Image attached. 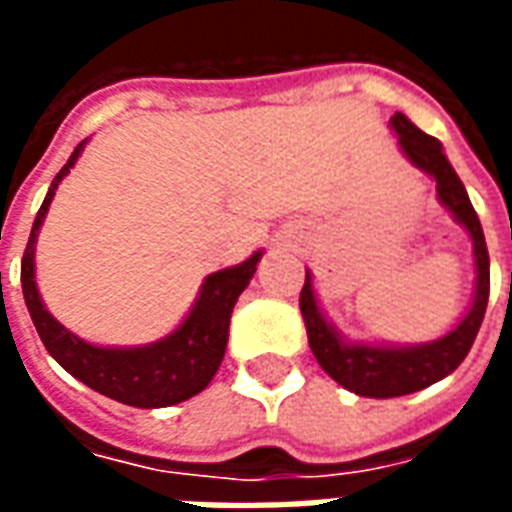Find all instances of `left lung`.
Masks as SVG:
<instances>
[{"label":"left lung","mask_w":512,"mask_h":512,"mask_svg":"<svg viewBox=\"0 0 512 512\" xmlns=\"http://www.w3.org/2000/svg\"><path fill=\"white\" fill-rule=\"evenodd\" d=\"M389 128L395 131L400 153L436 183V200L441 202V208H447L452 219L472 238L474 296L458 323H452L450 332H444L430 343H367V340L345 337L329 321L315 293L312 271L307 268L299 304L307 323L312 354L337 384L362 397L411 395L450 376L466 359L474 337L480 332L488 307V290H491V263H488L483 227L441 142L436 136L419 131L403 112L392 115Z\"/></svg>","instance_id":"obj_1"}]
</instances>
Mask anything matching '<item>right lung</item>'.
Here are the masks:
<instances>
[{"instance_id":"right-lung-1","label":"right lung","mask_w":512,"mask_h":512,"mask_svg":"<svg viewBox=\"0 0 512 512\" xmlns=\"http://www.w3.org/2000/svg\"><path fill=\"white\" fill-rule=\"evenodd\" d=\"M84 145H87V139L76 145L68 164L57 172V178L51 180L46 200L40 205L35 224H32L24 260H21V288H24L27 310L46 351L82 384L134 408L175 406V403L200 395L216 376L224 359V348H227V329H230L235 301L246 290L249 279L255 277L263 249L252 252L238 266L213 271L202 279L200 293L186 312V318L156 343H87L79 334L65 329L46 310L38 290V279H35V246H38L40 227H43V219L49 213V205L60 189L62 178L79 161Z\"/></svg>"}]
</instances>
